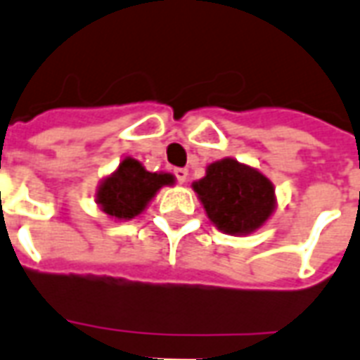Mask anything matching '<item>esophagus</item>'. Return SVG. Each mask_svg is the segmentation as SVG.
<instances>
[{
  "instance_id": "esophagus-1",
  "label": "esophagus",
  "mask_w": 360,
  "mask_h": 360,
  "mask_svg": "<svg viewBox=\"0 0 360 360\" xmlns=\"http://www.w3.org/2000/svg\"><path fill=\"white\" fill-rule=\"evenodd\" d=\"M175 177H177V181H179L181 185H183V183H187L188 172L185 169V167H177V169H175Z\"/></svg>"
}]
</instances>
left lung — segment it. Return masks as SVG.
<instances>
[{"label":"left lung","mask_w":360,"mask_h":360,"mask_svg":"<svg viewBox=\"0 0 360 360\" xmlns=\"http://www.w3.org/2000/svg\"><path fill=\"white\" fill-rule=\"evenodd\" d=\"M206 216L227 235H249L264 226L276 210V188L257 167L224 158L206 167L193 183Z\"/></svg>","instance_id":"1"}]
</instances>
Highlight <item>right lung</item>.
<instances>
[{
	"instance_id": "right-lung-1",
	"label": "right lung",
	"mask_w": 360,
	"mask_h": 360,
	"mask_svg": "<svg viewBox=\"0 0 360 360\" xmlns=\"http://www.w3.org/2000/svg\"><path fill=\"white\" fill-rule=\"evenodd\" d=\"M167 185H175L172 173L146 172L139 160L125 156L115 172L100 181L96 188V204L110 218L127 221L141 216L158 191Z\"/></svg>"
}]
</instances>
